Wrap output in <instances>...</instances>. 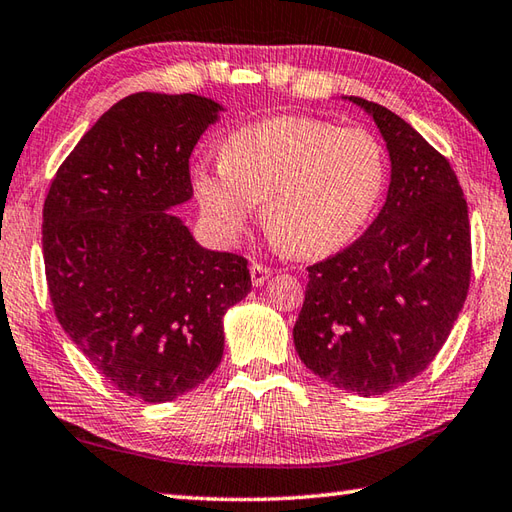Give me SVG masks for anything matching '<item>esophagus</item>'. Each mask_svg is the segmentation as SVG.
<instances>
[{"instance_id": "obj_1", "label": "esophagus", "mask_w": 512, "mask_h": 512, "mask_svg": "<svg viewBox=\"0 0 512 512\" xmlns=\"http://www.w3.org/2000/svg\"><path fill=\"white\" fill-rule=\"evenodd\" d=\"M270 275H273V270H270L268 266L257 264V262L250 264V279H253L255 286H262Z\"/></svg>"}]
</instances>
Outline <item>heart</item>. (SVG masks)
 I'll use <instances>...</instances> for the list:
<instances>
[{"label": "heart", "instance_id": "b5f03b06", "mask_svg": "<svg viewBox=\"0 0 512 512\" xmlns=\"http://www.w3.org/2000/svg\"><path fill=\"white\" fill-rule=\"evenodd\" d=\"M386 179V150L370 130L315 117H270L230 133L222 162L195 168L193 190L222 239L242 235L264 202L275 244L315 259L362 233Z\"/></svg>", "mask_w": 512, "mask_h": 512}]
</instances>
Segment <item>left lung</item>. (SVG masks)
<instances>
[{"mask_svg":"<svg viewBox=\"0 0 512 512\" xmlns=\"http://www.w3.org/2000/svg\"><path fill=\"white\" fill-rule=\"evenodd\" d=\"M348 99L386 139V204L362 237L308 266L293 342L324 382L370 397L424 373L444 346L468 295L470 224L448 159L393 110Z\"/></svg>","mask_w":512,"mask_h":512,"instance_id":"left-lung-1","label":"left lung"}]
</instances>
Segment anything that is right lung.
I'll list each match as a JSON object with an SVG mask.
<instances>
[{
  "label": "right lung",
  "instance_id": "1",
  "mask_svg": "<svg viewBox=\"0 0 512 512\" xmlns=\"http://www.w3.org/2000/svg\"><path fill=\"white\" fill-rule=\"evenodd\" d=\"M199 95L135 93L97 119L44 202V266L59 324L124 395L173 402L222 362L230 306L250 293L242 255L199 246L173 213L188 159L217 122Z\"/></svg>",
  "mask_w": 512,
  "mask_h": 512
}]
</instances>
